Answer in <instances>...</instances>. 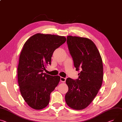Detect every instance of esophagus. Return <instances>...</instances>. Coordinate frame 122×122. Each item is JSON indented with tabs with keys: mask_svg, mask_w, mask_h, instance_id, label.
<instances>
[{
	"mask_svg": "<svg viewBox=\"0 0 122 122\" xmlns=\"http://www.w3.org/2000/svg\"><path fill=\"white\" fill-rule=\"evenodd\" d=\"M66 78H64L63 77H61L60 78V81L62 82H65L66 81Z\"/></svg>",
	"mask_w": 122,
	"mask_h": 122,
	"instance_id": "obj_1",
	"label": "esophagus"
}]
</instances>
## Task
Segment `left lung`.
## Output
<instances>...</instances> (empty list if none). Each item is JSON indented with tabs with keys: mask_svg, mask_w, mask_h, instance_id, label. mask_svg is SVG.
Here are the masks:
<instances>
[{
	"mask_svg": "<svg viewBox=\"0 0 122 122\" xmlns=\"http://www.w3.org/2000/svg\"><path fill=\"white\" fill-rule=\"evenodd\" d=\"M67 42L78 78L66 79L69 90L65 95L68 106L82 110L90 104L98 94L103 80V64L96 45L87 38L68 36Z\"/></svg>",
	"mask_w": 122,
	"mask_h": 122,
	"instance_id": "obj_1",
	"label": "left lung"
}]
</instances>
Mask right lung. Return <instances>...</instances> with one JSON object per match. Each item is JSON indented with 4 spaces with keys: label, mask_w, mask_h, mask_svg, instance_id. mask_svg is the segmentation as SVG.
Instances as JSON below:
<instances>
[{
    "label": "right lung",
    "mask_w": 122,
    "mask_h": 122,
    "mask_svg": "<svg viewBox=\"0 0 122 122\" xmlns=\"http://www.w3.org/2000/svg\"><path fill=\"white\" fill-rule=\"evenodd\" d=\"M64 36L37 33L24 43L18 67V80L24 100L33 109L41 110L49 103L51 93L60 77L44 72L51 64L54 51L66 42Z\"/></svg>",
    "instance_id": "1"
}]
</instances>
